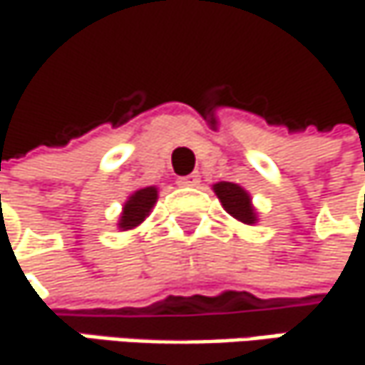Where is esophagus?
<instances>
[{
  "label": "esophagus",
  "instance_id": "1",
  "mask_svg": "<svg viewBox=\"0 0 365 365\" xmlns=\"http://www.w3.org/2000/svg\"><path fill=\"white\" fill-rule=\"evenodd\" d=\"M200 183V175L198 173H190V175H183L178 180V185H182V187H196Z\"/></svg>",
  "mask_w": 365,
  "mask_h": 365
}]
</instances>
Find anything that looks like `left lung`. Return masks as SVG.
I'll return each mask as SVG.
<instances>
[{
	"label": "left lung",
	"mask_w": 365,
	"mask_h": 365,
	"mask_svg": "<svg viewBox=\"0 0 365 365\" xmlns=\"http://www.w3.org/2000/svg\"><path fill=\"white\" fill-rule=\"evenodd\" d=\"M213 190H215L217 198L221 200L223 209L234 219H238L247 225L257 223V213L250 202V194L245 187H240L238 183L219 182L213 185Z\"/></svg>",
	"instance_id": "obj_1"
}]
</instances>
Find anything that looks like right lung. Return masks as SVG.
Segmentation results:
<instances>
[{"instance_id": "obj_1", "label": "right lung", "mask_w": 365, "mask_h": 365, "mask_svg": "<svg viewBox=\"0 0 365 365\" xmlns=\"http://www.w3.org/2000/svg\"><path fill=\"white\" fill-rule=\"evenodd\" d=\"M156 198H158V190L154 185L135 190L127 198V202L123 205V213H120V219H118V227L120 230H133V227H138L150 215Z\"/></svg>"}]
</instances>
